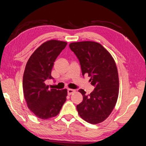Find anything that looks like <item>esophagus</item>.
Returning a JSON list of instances; mask_svg holds the SVG:
<instances>
[{"label": "esophagus", "mask_w": 146, "mask_h": 146, "mask_svg": "<svg viewBox=\"0 0 146 146\" xmlns=\"http://www.w3.org/2000/svg\"><path fill=\"white\" fill-rule=\"evenodd\" d=\"M76 92L75 90H73V89H70V88H69V89H68V95H71V94L75 93Z\"/></svg>", "instance_id": "obj_1"}]
</instances>
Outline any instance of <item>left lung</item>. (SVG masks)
Returning a JSON list of instances; mask_svg holds the SVG:
<instances>
[{
  "label": "left lung",
  "instance_id": "obj_1",
  "mask_svg": "<svg viewBox=\"0 0 146 146\" xmlns=\"http://www.w3.org/2000/svg\"><path fill=\"white\" fill-rule=\"evenodd\" d=\"M81 66L82 75L87 74L95 88L90 94L78 90L83 101L76 106L80 116L91 124L104 121L112 112L118 99V70L112 56L101 44L92 41L73 42L69 45Z\"/></svg>",
  "mask_w": 146,
  "mask_h": 146
}]
</instances>
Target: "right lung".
Listing matches in <instances>:
<instances>
[{
    "mask_svg": "<svg viewBox=\"0 0 146 146\" xmlns=\"http://www.w3.org/2000/svg\"><path fill=\"white\" fill-rule=\"evenodd\" d=\"M67 42L51 40L35 50L26 65L23 89L27 106L38 118L45 119L58 115L66 100L67 89H48L45 81L51 76L54 62Z\"/></svg>",
    "mask_w": 146,
    "mask_h": 146,
    "instance_id": "1",
    "label": "right lung"
}]
</instances>
